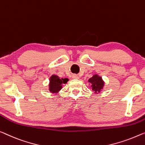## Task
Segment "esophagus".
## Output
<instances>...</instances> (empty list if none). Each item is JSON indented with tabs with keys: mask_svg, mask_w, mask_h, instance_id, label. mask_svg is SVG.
<instances>
[{
	"mask_svg": "<svg viewBox=\"0 0 145 145\" xmlns=\"http://www.w3.org/2000/svg\"><path fill=\"white\" fill-rule=\"evenodd\" d=\"M72 78L77 79H79V77H78V75H73L72 76Z\"/></svg>",
	"mask_w": 145,
	"mask_h": 145,
	"instance_id": "34e87169",
	"label": "esophagus"
}]
</instances>
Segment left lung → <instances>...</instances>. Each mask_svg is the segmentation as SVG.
I'll list each match as a JSON object with an SVG mask.
<instances>
[{
    "mask_svg": "<svg viewBox=\"0 0 145 145\" xmlns=\"http://www.w3.org/2000/svg\"><path fill=\"white\" fill-rule=\"evenodd\" d=\"M88 81L91 84L92 90L94 92V94L100 93L105 85V82L102 79V77L98 74L92 75V77L88 79Z\"/></svg>",
    "mask_w": 145,
    "mask_h": 145,
    "instance_id": "left-lung-1",
    "label": "left lung"
}]
</instances>
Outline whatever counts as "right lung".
<instances>
[{"mask_svg": "<svg viewBox=\"0 0 145 145\" xmlns=\"http://www.w3.org/2000/svg\"><path fill=\"white\" fill-rule=\"evenodd\" d=\"M69 81L67 78H61L57 75H52L49 77V90L53 94H57L62 89V85L67 83Z\"/></svg>", "mask_w": 145, "mask_h": 145, "instance_id": "1", "label": "right lung"}]
</instances>
